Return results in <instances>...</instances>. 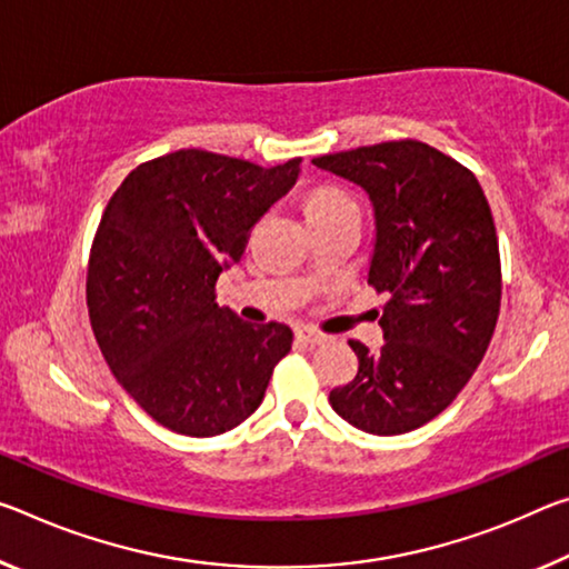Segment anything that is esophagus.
Wrapping results in <instances>:
<instances>
[{"mask_svg":"<svg viewBox=\"0 0 569 569\" xmlns=\"http://www.w3.org/2000/svg\"><path fill=\"white\" fill-rule=\"evenodd\" d=\"M296 339H299L301 345L317 347V345H323V341H327V333L313 331V329H309V327H299V329H296Z\"/></svg>","mask_w":569,"mask_h":569,"instance_id":"34e87169","label":"esophagus"}]
</instances>
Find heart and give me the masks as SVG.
<instances>
[{
	"mask_svg": "<svg viewBox=\"0 0 569 569\" xmlns=\"http://www.w3.org/2000/svg\"><path fill=\"white\" fill-rule=\"evenodd\" d=\"M341 214H359L357 202L339 187H319L313 189L306 200V218L313 220H331Z\"/></svg>",
	"mask_w": 569,
	"mask_h": 569,
	"instance_id": "obj_1",
	"label": "heart"
}]
</instances>
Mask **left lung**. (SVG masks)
I'll return each instance as SVG.
<instances>
[{"label":"left lung","instance_id":"1","mask_svg":"<svg viewBox=\"0 0 569 569\" xmlns=\"http://www.w3.org/2000/svg\"><path fill=\"white\" fill-rule=\"evenodd\" d=\"M375 207L369 286L387 296L385 345L349 341L359 372L331 408L372 436H400L443 412L489 349L501 306L499 240L486 194L463 164L402 139L317 157Z\"/></svg>","mask_w":569,"mask_h":569}]
</instances>
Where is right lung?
Returning a JSON list of instances; mask_svg holds the SVG:
<instances>
[{
	"mask_svg": "<svg viewBox=\"0 0 569 569\" xmlns=\"http://www.w3.org/2000/svg\"><path fill=\"white\" fill-rule=\"evenodd\" d=\"M299 164L179 149L139 164L108 200L88 263L90 327L116 380L164 428L210 438L240 426L291 351L286 323L238 319L214 283Z\"/></svg>",
	"mask_w": 569,
	"mask_h": 569,
	"instance_id": "add662e5",
	"label": "right lung"
}]
</instances>
